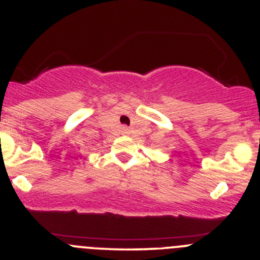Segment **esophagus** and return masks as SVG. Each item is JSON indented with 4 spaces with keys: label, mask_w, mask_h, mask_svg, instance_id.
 <instances>
[{
    "label": "esophagus",
    "mask_w": 260,
    "mask_h": 260,
    "mask_svg": "<svg viewBox=\"0 0 260 260\" xmlns=\"http://www.w3.org/2000/svg\"><path fill=\"white\" fill-rule=\"evenodd\" d=\"M123 131H124V133H127V132H128V129H127V128H125V127L123 128Z\"/></svg>",
    "instance_id": "34e87169"
}]
</instances>
